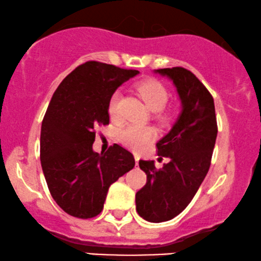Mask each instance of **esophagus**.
I'll return each mask as SVG.
<instances>
[{"label":"esophagus","mask_w":261,"mask_h":261,"mask_svg":"<svg viewBox=\"0 0 261 261\" xmlns=\"http://www.w3.org/2000/svg\"><path fill=\"white\" fill-rule=\"evenodd\" d=\"M134 156H135V161H136V166H137V165H138V161H140V155H138V154H135Z\"/></svg>","instance_id":"esophagus-1"}]
</instances>
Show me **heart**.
<instances>
[{"label": "heart", "instance_id": "1", "mask_svg": "<svg viewBox=\"0 0 261 261\" xmlns=\"http://www.w3.org/2000/svg\"><path fill=\"white\" fill-rule=\"evenodd\" d=\"M141 97L151 111H155V115L160 121H169L172 117V112L164 110L165 105L169 100V91L166 87L159 81L142 82L137 88ZM108 113L113 119H119L121 117V92L114 91L108 103ZM156 136L154 127L148 125L127 124L120 128L119 138L121 143L134 150H141L146 144L153 141Z\"/></svg>", "mask_w": 261, "mask_h": 261}]
</instances>
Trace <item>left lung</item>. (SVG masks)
Returning a JSON list of instances; mask_svg holds the SVG:
<instances>
[{"instance_id": "8db88e82", "label": "left lung", "mask_w": 261, "mask_h": 261, "mask_svg": "<svg viewBox=\"0 0 261 261\" xmlns=\"http://www.w3.org/2000/svg\"><path fill=\"white\" fill-rule=\"evenodd\" d=\"M155 73L173 82L182 111L170 133L156 143L158 155L169 158L156 170L153 160H140L146 186L136 193V211L150 223L173 219L186 208L208 172L217 118L212 95L193 72L183 67L160 68Z\"/></svg>"}]
</instances>
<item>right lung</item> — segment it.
I'll return each instance as SVG.
<instances>
[{
    "instance_id": "add662e5",
    "label": "right lung",
    "mask_w": 261,
    "mask_h": 261,
    "mask_svg": "<svg viewBox=\"0 0 261 261\" xmlns=\"http://www.w3.org/2000/svg\"><path fill=\"white\" fill-rule=\"evenodd\" d=\"M138 73L88 61L53 95L42 121L41 164L53 199L72 217L88 219L100 214L111 184L134 169V155L119 144L98 154L92 143L95 130L110 124L113 92Z\"/></svg>"
}]
</instances>
